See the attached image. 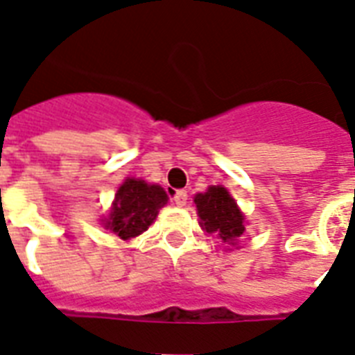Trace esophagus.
I'll use <instances>...</instances> for the list:
<instances>
[{
  "label": "esophagus",
  "mask_w": 355,
  "mask_h": 355,
  "mask_svg": "<svg viewBox=\"0 0 355 355\" xmlns=\"http://www.w3.org/2000/svg\"><path fill=\"white\" fill-rule=\"evenodd\" d=\"M173 202L177 205H186L187 204V191H184V189H177V191L173 193Z\"/></svg>",
  "instance_id": "34e87169"
}]
</instances>
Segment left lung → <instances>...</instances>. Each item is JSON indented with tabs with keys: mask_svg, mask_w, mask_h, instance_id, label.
<instances>
[{
	"mask_svg": "<svg viewBox=\"0 0 355 355\" xmlns=\"http://www.w3.org/2000/svg\"><path fill=\"white\" fill-rule=\"evenodd\" d=\"M195 204L202 227L225 245H236L238 238L245 231L243 214L227 189L220 186L209 187L205 193L195 196Z\"/></svg>",
	"mask_w": 355,
	"mask_h": 355,
	"instance_id": "1",
	"label": "left lung"
}]
</instances>
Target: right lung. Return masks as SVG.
<instances>
[{"label": "right lung", "instance_id": "1", "mask_svg": "<svg viewBox=\"0 0 355 355\" xmlns=\"http://www.w3.org/2000/svg\"><path fill=\"white\" fill-rule=\"evenodd\" d=\"M166 204H168V195L162 187L146 184L139 178H128L119 187L104 225L122 240H130L144 233L157 218L160 207Z\"/></svg>", "mask_w": 355, "mask_h": 355}]
</instances>
